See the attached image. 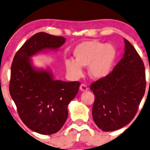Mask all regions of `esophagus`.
I'll list each match as a JSON object with an SVG mask.
<instances>
[{"label":"esophagus","mask_w":150,"mask_h":150,"mask_svg":"<svg viewBox=\"0 0 150 150\" xmlns=\"http://www.w3.org/2000/svg\"><path fill=\"white\" fill-rule=\"evenodd\" d=\"M80 90L81 91H88V87L85 84H81L80 86Z\"/></svg>","instance_id":"1"}]
</instances>
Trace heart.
<instances>
[{"instance_id":"b5f03b06","label":"heart","mask_w":150,"mask_h":150,"mask_svg":"<svg viewBox=\"0 0 150 150\" xmlns=\"http://www.w3.org/2000/svg\"><path fill=\"white\" fill-rule=\"evenodd\" d=\"M75 60L66 59L64 65L68 75L73 79L81 78L82 67H88V75L93 80L108 76L117 58L115 47L110 43L104 44L96 40H86L75 47L72 51Z\"/></svg>"}]
</instances>
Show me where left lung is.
<instances>
[{
  "instance_id": "1",
  "label": "left lung",
  "mask_w": 150,
  "mask_h": 150,
  "mask_svg": "<svg viewBox=\"0 0 150 150\" xmlns=\"http://www.w3.org/2000/svg\"><path fill=\"white\" fill-rule=\"evenodd\" d=\"M145 88L143 62L125 39L123 57L118 64L108 76L90 86L95 95L92 116L96 125L103 131H115L128 125L137 114Z\"/></svg>"
}]
</instances>
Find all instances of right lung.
<instances>
[{
    "instance_id": "add662e5",
    "label": "right lung",
    "mask_w": 150,
    "mask_h": 150,
    "mask_svg": "<svg viewBox=\"0 0 150 150\" xmlns=\"http://www.w3.org/2000/svg\"><path fill=\"white\" fill-rule=\"evenodd\" d=\"M66 39L36 33L16 53L11 68L10 95L22 122L44 135L58 132L68 117L67 107L81 83L55 80L49 68L33 65L32 57L48 50L57 51Z\"/></svg>"
}]
</instances>
